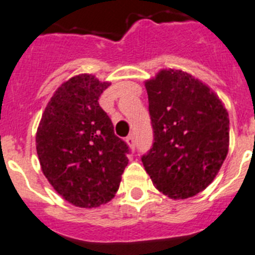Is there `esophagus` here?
I'll list each match as a JSON object with an SVG mask.
<instances>
[{
	"label": "esophagus",
	"mask_w": 255,
	"mask_h": 255,
	"mask_svg": "<svg viewBox=\"0 0 255 255\" xmlns=\"http://www.w3.org/2000/svg\"><path fill=\"white\" fill-rule=\"evenodd\" d=\"M126 142H127V144L129 146L132 150H134V147H136V141H134V137H133V134H129V136L126 138Z\"/></svg>",
	"instance_id": "1"
}]
</instances>
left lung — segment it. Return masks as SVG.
Wrapping results in <instances>:
<instances>
[{
    "instance_id": "8db88e82",
    "label": "left lung",
    "mask_w": 255,
    "mask_h": 255,
    "mask_svg": "<svg viewBox=\"0 0 255 255\" xmlns=\"http://www.w3.org/2000/svg\"><path fill=\"white\" fill-rule=\"evenodd\" d=\"M153 144L142 156L153 185L171 199L205 190L229 152V113L210 86L167 68L144 81Z\"/></svg>"
}]
</instances>
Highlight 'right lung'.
I'll use <instances>...</instances> for the list:
<instances>
[{"label": "right lung", "instance_id": "right-lung-1", "mask_svg": "<svg viewBox=\"0 0 255 255\" xmlns=\"http://www.w3.org/2000/svg\"><path fill=\"white\" fill-rule=\"evenodd\" d=\"M109 85L89 73L71 77L54 91L36 129L43 174L76 207L111 201L128 164V146L98 102Z\"/></svg>", "mask_w": 255, "mask_h": 255}]
</instances>
